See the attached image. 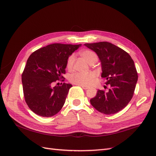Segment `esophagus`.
I'll list each match as a JSON object with an SVG mask.
<instances>
[{"label": "esophagus", "instance_id": "34e87169", "mask_svg": "<svg viewBox=\"0 0 156 156\" xmlns=\"http://www.w3.org/2000/svg\"><path fill=\"white\" fill-rule=\"evenodd\" d=\"M84 90H87L88 88V87H84V86H81Z\"/></svg>", "mask_w": 156, "mask_h": 156}]
</instances>
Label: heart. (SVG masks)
<instances>
[{
    "instance_id": "obj_1",
    "label": "heart",
    "mask_w": 156,
    "mask_h": 156,
    "mask_svg": "<svg viewBox=\"0 0 156 156\" xmlns=\"http://www.w3.org/2000/svg\"><path fill=\"white\" fill-rule=\"evenodd\" d=\"M79 55L85 60L89 64H95L98 61V56L94 52L90 50H84L79 53ZM75 57L71 55L67 61V68L68 70H72L73 66ZM96 75L94 73H75L72 74L69 77V81L72 83L81 86H90L93 83Z\"/></svg>"
}]
</instances>
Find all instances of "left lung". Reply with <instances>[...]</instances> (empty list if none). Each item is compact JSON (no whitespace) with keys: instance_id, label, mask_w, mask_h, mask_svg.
Here are the masks:
<instances>
[{"instance_id":"obj_1","label":"left lung","mask_w":156,"mask_h":156,"mask_svg":"<svg viewBox=\"0 0 156 156\" xmlns=\"http://www.w3.org/2000/svg\"><path fill=\"white\" fill-rule=\"evenodd\" d=\"M87 48L97 54L101 65V77L111 88L105 92L98 90L96 96L90 100L97 111L112 115L126 107L133 97L137 72L133 59L121 48L109 42L85 44Z\"/></svg>"}]
</instances>
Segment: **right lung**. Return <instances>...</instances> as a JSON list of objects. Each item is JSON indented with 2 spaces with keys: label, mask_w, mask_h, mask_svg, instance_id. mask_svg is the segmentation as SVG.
I'll use <instances>...</instances> for the list:
<instances>
[{
  "label": "right lung",
  "mask_w": 156,
  "mask_h": 156,
  "mask_svg": "<svg viewBox=\"0 0 156 156\" xmlns=\"http://www.w3.org/2000/svg\"><path fill=\"white\" fill-rule=\"evenodd\" d=\"M81 46L53 44L30 55L22 74V84L27 104L36 115L51 117L63 107L72 85L63 83L52 87V84L63 78L69 56Z\"/></svg>",
  "instance_id": "obj_1"
}]
</instances>
